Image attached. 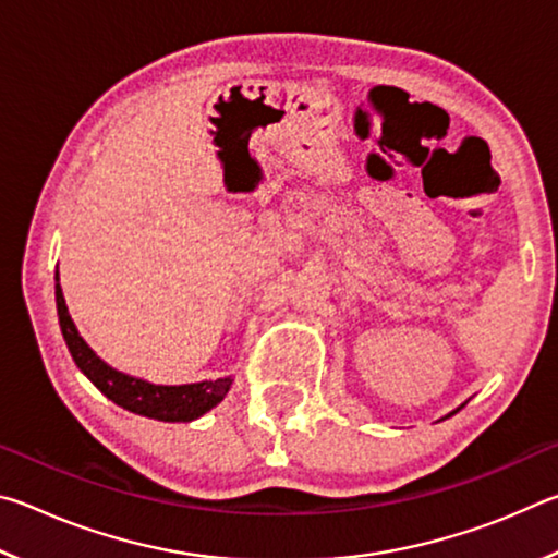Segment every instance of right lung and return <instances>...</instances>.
<instances>
[{"mask_svg":"<svg viewBox=\"0 0 558 558\" xmlns=\"http://www.w3.org/2000/svg\"><path fill=\"white\" fill-rule=\"evenodd\" d=\"M56 310H59L61 335L65 339V347H69L75 366L98 386L100 393H106L112 403L122 405L125 411L147 415V418L157 421L186 423L199 418L206 411H211L216 403L223 401V396L231 389V376H223V379L216 381L165 386L149 384L145 379H137V376L112 369L110 364L102 362V359L93 352L86 344V339H83L78 335V329H75L69 315V307H65L63 290L59 286V272H56Z\"/></svg>","mask_w":558,"mask_h":558,"instance_id":"obj_1","label":"right lung"}]
</instances>
